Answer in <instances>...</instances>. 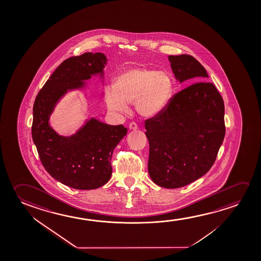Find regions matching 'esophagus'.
<instances>
[{
	"label": "esophagus",
	"mask_w": 261,
	"mask_h": 261,
	"mask_svg": "<svg viewBox=\"0 0 261 261\" xmlns=\"http://www.w3.org/2000/svg\"><path fill=\"white\" fill-rule=\"evenodd\" d=\"M129 129H130V130H134V131H136V130L138 129V125H137L135 122H132V123H130V124H129Z\"/></svg>",
	"instance_id": "esophagus-1"
}]
</instances>
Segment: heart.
Returning <instances> with one entry per match:
<instances>
[{"label": "heart", "mask_w": 261, "mask_h": 261, "mask_svg": "<svg viewBox=\"0 0 261 261\" xmlns=\"http://www.w3.org/2000/svg\"><path fill=\"white\" fill-rule=\"evenodd\" d=\"M109 109L124 112L136 102L137 113L153 118L167 109L173 96V81L168 74L147 67H132L118 75L115 85L105 88Z\"/></svg>", "instance_id": "b5f03b06"}]
</instances>
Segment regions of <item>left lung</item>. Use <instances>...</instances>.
<instances>
[{
	"mask_svg": "<svg viewBox=\"0 0 261 261\" xmlns=\"http://www.w3.org/2000/svg\"><path fill=\"white\" fill-rule=\"evenodd\" d=\"M168 59L179 83L208 77L191 55ZM145 129L150 178L163 188L184 187L208 173L216 160L225 137L224 102L213 83L196 82L174 95L161 115L145 121Z\"/></svg>",
	"mask_w": 261,
	"mask_h": 261,
	"instance_id": "1",
	"label": "left lung"
}]
</instances>
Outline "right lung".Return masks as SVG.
I'll use <instances>...</instances> for the list:
<instances>
[{
	"instance_id": "right-lung-1",
	"label": "right lung",
	"mask_w": 261,
	"mask_h": 261,
	"mask_svg": "<svg viewBox=\"0 0 261 261\" xmlns=\"http://www.w3.org/2000/svg\"><path fill=\"white\" fill-rule=\"evenodd\" d=\"M108 59L87 53L64 60L38 93L33 105L32 140L41 164L55 180L77 190H94L112 175L113 151L126 136L123 124L111 125L91 117L71 136L60 135L49 118L59 101L73 90H85L91 76L104 81ZM103 96V94H101Z\"/></svg>"
}]
</instances>
